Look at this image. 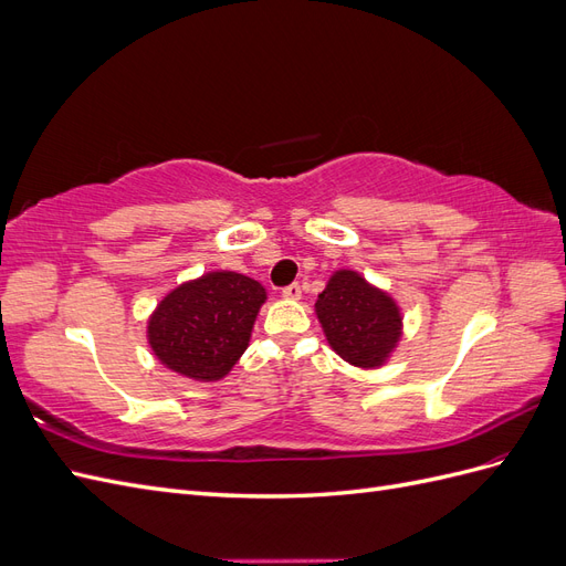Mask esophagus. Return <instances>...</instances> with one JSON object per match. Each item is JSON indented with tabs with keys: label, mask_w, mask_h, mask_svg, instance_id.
<instances>
[{
	"label": "esophagus",
	"mask_w": 566,
	"mask_h": 566,
	"mask_svg": "<svg viewBox=\"0 0 566 566\" xmlns=\"http://www.w3.org/2000/svg\"><path fill=\"white\" fill-rule=\"evenodd\" d=\"M283 297L285 300H300L302 297V285L300 283H290L287 287H283Z\"/></svg>",
	"instance_id": "34e87169"
}]
</instances>
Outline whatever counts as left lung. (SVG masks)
I'll use <instances>...</instances> for the list:
<instances>
[{
	"label": "left lung",
	"instance_id": "8db88e82",
	"mask_svg": "<svg viewBox=\"0 0 566 566\" xmlns=\"http://www.w3.org/2000/svg\"><path fill=\"white\" fill-rule=\"evenodd\" d=\"M328 345L356 368H380L401 339V310L352 269L335 271L316 300Z\"/></svg>",
	"mask_w": 566,
	"mask_h": 566
}]
</instances>
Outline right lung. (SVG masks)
<instances>
[{
	"instance_id": "add662e5",
	"label": "right lung",
	"mask_w": 566,
	"mask_h": 566,
	"mask_svg": "<svg viewBox=\"0 0 566 566\" xmlns=\"http://www.w3.org/2000/svg\"><path fill=\"white\" fill-rule=\"evenodd\" d=\"M264 302V285L243 273H202L156 306L148 318V345L163 366L184 378L221 380L248 349Z\"/></svg>"
}]
</instances>
